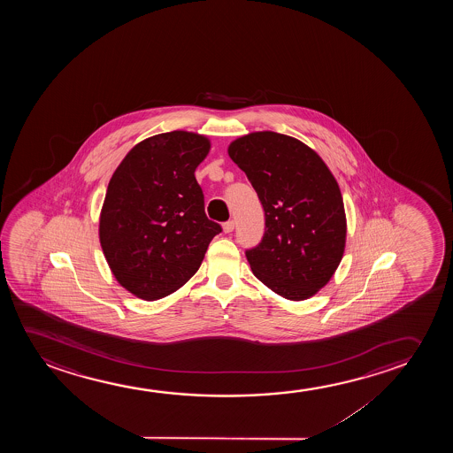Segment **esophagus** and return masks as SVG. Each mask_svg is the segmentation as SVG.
<instances>
[{
  "label": "esophagus",
  "mask_w": 453,
  "mask_h": 453,
  "mask_svg": "<svg viewBox=\"0 0 453 453\" xmlns=\"http://www.w3.org/2000/svg\"><path fill=\"white\" fill-rule=\"evenodd\" d=\"M234 229H235V223H234L232 219H229V221H226V223L223 224V230L226 234H230Z\"/></svg>",
  "instance_id": "34e87169"
}]
</instances>
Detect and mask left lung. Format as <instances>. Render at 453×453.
<instances>
[{"label":"left lung","mask_w":453,"mask_h":453,"mask_svg":"<svg viewBox=\"0 0 453 453\" xmlns=\"http://www.w3.org/2000/svg\"><path fill=\"white\" fill-rule=\"evenodd\" d=\"M229 156L258 195L266 229L248 249L255 277L288 300H304L328 283L341 263L347 218L341 188L322 157L273 131L238 137Z\"/></svg>","instance_id":"obj_1"}]
</instances>
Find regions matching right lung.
Masks as SVG:
<instances>
[{"label": "right lung", "mask_w": 453, "mask_h": 453, "mask_svg": "<svg viewBox=\"0 0 453 453\" xmlns=\"http://www.w3.org/2000/svg\"><path fill=\"white\" fill-rule=\"evenodd\" d=\"M209 150L196 133H162L133 147L112 173L100 244L112 275L136 297L157 300L186 285L221 232L195 178Z\"/></svg>", "instance_id": "1"}]
</instances>
